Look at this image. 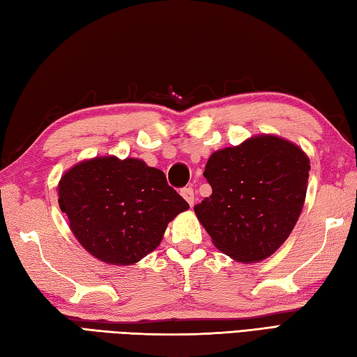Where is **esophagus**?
<instances>
[{
	"instance_id": "esophagus-1",
	"label": "esophagus",
	"mask_w": 357,
	"mask_h": 357,
	"mask_svg": "<svg viewBox=\"0 0 357 357\" xmlns=\"http://www.w3.org/2000/svg\"><path fill=\"white\" fill-rule=\"evenodd\" d=\"M181 195H183V198H184L188 204H190V207L195 206V192H193L192 187L183 188V190H181Z\"/></svg>"
}]
</instances>
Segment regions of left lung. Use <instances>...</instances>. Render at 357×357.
I'll return each mask as SVG.
<instances>
[{
    "label": "left lung",
    "instance_id": "1",
    "mask_svg": "<svg viewBox=\"0 0 357 357\" xmlns=\"http://www.w3.org/2000/svg\"><path fill=\"white\" fill-rule=\"evenodd\" d=\"M310 159L278 136L215 151L204 176L211 195L195 213L213 244L241 262H259L284 244L304 207Z\"/></svg>",
    "mask_w": 357,
    "mask_h": 357
}]
</instances>
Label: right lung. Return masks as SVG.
<instances>
[{"instance_id": "add662e5", "label": "right lung", "mask_w": 357, "mask_h": 357, "mask_svg": "<svg viewBox=\"0 0 357 357\" xmlns=\"http://www.w3.org/2000/svg\"><path fill=\"white\" fill-rule=\"evenodd\" d=\"M58 196L79 244L115 265L135 264L153 252L167 224L188 208L164 172L133 158L79 162L59 181Z\"/></svg>"}]
</instances>
